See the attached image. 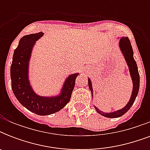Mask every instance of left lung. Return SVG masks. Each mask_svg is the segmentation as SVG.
I'll use <instances>...</instances> for the list:
<instances>
[{"instance_id": "obj_1", "label": "left lung", "mask_w": 150, "mask_h": 150, "mask_svg": "<svg viewBox=\"0 0 150 150\" xmlns=\"http://www.w3.org/2000/svg\"><path fill=\"white\" fill-rule=\"evenodd\" d=\"M117 39L120 40L118 42L119 49L121 50L123 57H125L126 64L128 65V70H129L131 79L132 81V95H131L130 99L128 100V102L127 103V104L124 107H122L121 109H119L117 110L107 113V112L100 110L98 107H96V106L93 104V107H95V109L98 114H101L106 117H110V118H116V117H119L122 116L125 114L135 102V98H136L138 93H139V71H138L137 64L135 62L134 57H133L134 54H133V50L132 45H131L130 41H129L128 37H124V36L117 37ZM88 85H89V88L91 91L92 98L93 100V89L92 81L89 78H88Z\"/></svg>"}]
</instances>
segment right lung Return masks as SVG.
Masks as SVG:
<instances>
[{
    "label": "right lung",
    "instance_id": "obj_1",
    "mask_svg": "<svg viewBox=\"0 0 150 150\" xmlns=\"http://www.w3.org/2000/svg\"><path fill=\"white\" fill-rule=\"evenodd\" d=\"M43 35V32H40L22 37L14 51L11 65V88L16 99L29 111L42 116L54 114L65 107L79 75L76 72L68 75L57 95L45 96L36 93L29 80V64L36 41Z\"/></svg>",
    "mask_w": 150,
    "mask_h": 150
}]
</instances>
